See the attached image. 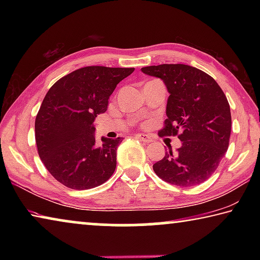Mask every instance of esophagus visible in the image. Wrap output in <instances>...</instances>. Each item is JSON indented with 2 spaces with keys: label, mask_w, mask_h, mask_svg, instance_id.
I'll list each match as a JSON object with an SVG mask.
<instances>
[{
  "label": "esophagus",
  "mask_w": 260,
  "mask_h": 260,
  "mask_svg": "<svg viewBox=\"0 0 260 260\" xmlns=\"http://www.w3.org/2000/svg\"><path fill=\"white\" fill-rule=\"evenodd\" d=\"M135 138L140 140V141H142V142H144V143H150L151 142V139L149 138L148 135H144V134H135Z\"/></svg>",
  "instance_id": "esophagus-1"
}]
</instances>
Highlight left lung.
I'll return each mask as SVG.
<instances>
[{"label":"left lung","instance_id":"left-lung-1","mask_svg":"<svg viewBox=\"0 0 260 260\" xmlns=\"http://www.w3.org/2000/svg\"><path fill=\"white\" fill-rule=\"evenodd\" d=\"M159 78L169 91L165 126L159 135H178L181 147L166 151L153 164L155 173L179 187L204 182L217 170L228 149L232 129L231 108L212 77L184 64H161L141 69Z\"/></svg>","mask_w":260,"mask_h":260}]
</instances>
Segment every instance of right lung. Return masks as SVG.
Segmentation results:
<instances>
[{"label": "right lung", "mask_w": 260, "mask_h": 260, "mask_svg": "<svg viewBox=\"0 0 260 260\" xmlns=\"http://www.w3.org/2000/svg\"><path fill=\"white\" fill-rule=\"evenodd\" d=\"M133 68L86 67L48 90L35 119V141L46 169L57 181L83 190L104 183L117 165L121 138L95 139L94 120L108 109L118 83Z\"/></svg>", "instance_id": "add662e5"}]
</instances>
